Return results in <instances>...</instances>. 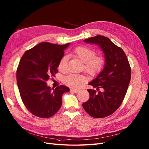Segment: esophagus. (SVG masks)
<instances>
[{
  "instance_id": "esophagus-1",
  "label": "esophagus",
  "mask_w": 149,
  "mask_h": 149,
  "mask_svg": "<svg viewBox=\"0 0 149 149\" xmlns=\"http://www.w3.org/2000/svg\"><path fill=\"white\" fill-rule=\"evenodd\" d=\"M70 91L74 92V93H78L79 91H80V89H70Z\"/></svg>"
}]
</instances>
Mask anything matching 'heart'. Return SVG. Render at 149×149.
I'll use <instances>...</instances> for the list:
<instances>
[{"label": "heart", "mask_w": 149, "mask_h": 149, "mask_svg": "<svg viewBox=\"0 0 149 149\" xmlns=\"http://www.w3.org/2000/svg\"><path fill=\"white\" fill-rule=\"evenodd\" d=\"M72 55L85 63L84 69L89 75H95L102 69L105 64V60L101 56H95V52L93 50L84 46L77 47L71 52ZM68 58L63 56L58 64L59 70L63 71L66 69ZM85 81V78L81 75L72 74L64 79V82L70 87L79 88Z\"/></svg>", "instance_id": "1"}]
</instances>
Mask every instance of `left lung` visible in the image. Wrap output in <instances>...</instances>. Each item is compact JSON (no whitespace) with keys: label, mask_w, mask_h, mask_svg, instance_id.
Segmentation results:
<instances>
[{"label":"left lung","mask_w":149,"mask_h":149,"mask_svg":"<svg viewBox=\"0 0 149 149\" xmlns=\"http://www.w3.org/2000/svg\"><path fill=\"white\" fill-rule=\"evenodd\" d=\"M84 42L99 46L104 54L103 69L88 84L102 91L88 89L89 99L83 103L84 109L95 118H102L113 113L120 105L131 79V68L123 50L107 37L97 35Z\"/></svg>","instance_id":"1"}]
</instances>
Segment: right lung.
<instances>
[{
    "label": "right lung",
    "mask_w": 149,
    "mask_h": 149,
    "mask_svg": "<svg viewBox=\"0 0 149 149\" xmlns=\"http://www.w3.org/2000/svg\"><path fill=\"white\" fill-rule=\"evenodd\" d=\"M70 45L42 42L25 52L16 72L17 83L22 100L28 110L38 117L49 118L62 105V95L69 88L47 86L50 77H55L64 50Z\"/></svg>",
    "instance_id": "add662e5"
}]
</instances>
